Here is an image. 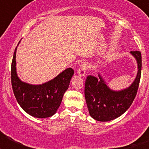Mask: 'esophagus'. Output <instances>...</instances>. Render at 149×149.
Masks as SVG:
<instances>
[{"label":"esophagus","mask_w":149,"mask_h":149,"mask_svg":"<svg viewBox=\"0 0 149 149\" xmlns=\"http://www.w3.org/2000/svg\"><path fill=\"white\" fill-rule=\"evenodd\" d=\"M86 69H87V65L85 63H83L81 64V66L79 67L78 69V74L80 76H84L85 74H86Z\"/></svg>","instance_id":"1"}]
</instances>
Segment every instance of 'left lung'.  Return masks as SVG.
Returning a JSON list of instances; mask_svg holds the SVG:
<instances>
[{"label": "left lung", "mask_w": 149, "mask_h": 149, "mask_svg": "<svg viewBox=\"0 0 149 149\" xmlns=\"http://www.w3.org/2000/svg\"><path fill=\"white\" fill-rule=\"evenodd\" d=\"M136 58L138 72L135 81L127 89L113 91L109 89L100 74L98 77L87 76L85 81L84 94L89 115L100 122H108L116 119L132 104L136 95L141 77L142 56L139 51H131Z\"/></svg>", "instance_id": "left-lung-1"}]
</instances>
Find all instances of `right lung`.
I'll list each match as a JSON object with an SVG mask.
<instances>
[{"mask_svg": "<svg viewBox=\"0 0 149 149\" xmlns=\"http://www.w3.org/2000/svg\"><path fill=\"white\" fill-rule=\"evenodd\" d=\"M11 65V83L18 103L26 113L36 118L53 116L59 108L63 95L68 89L74 70L68 68L53 80L42 85H30L20 81L16 74L15 54Z\"/></svg>", "mask_w": 149, "mask_h": 149, "instance_id": "obj_1", "label": "right lung"}]
</instances>
